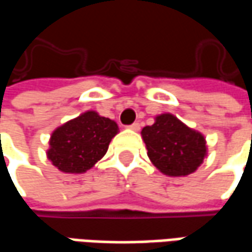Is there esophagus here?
Listing matches in <instances>:
<instances>
[{
	"mask_svg": "<svg viewBox=\"0 0 252 252\" xmlns=\"http://www.w3.org/2000/svg\"><path fill=\"white\" fill-rule=\"evenodd\" d=\"M128 128L132 129V131H139V129H140V124H139V123H133V124H131Z\"/></svg>",
	"mask_w": 252,
	"mask_h": 252,
	"instance_id": "34e87169",
	"label": "esophagus"
}]
</instances>
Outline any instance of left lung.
I'll return each instance as SVG.
<instances>
[{"label": "left lung", "mask_w": 252, "mask_h": 252, "mask_svg": "<svg viewBox=\"0 0 252 252\" xmlns=\"http://www.w3.org/2000/svg\"><path fill=\"white\" fill-rule=\"evenodd\" d=\"M142 137L150 160L160 173L170 177L194 173L206 157L204 135L171 113L157 116L153 126L143 128Z\"/></svg>", "instance_id": "left-lung-1"}]
</instances>
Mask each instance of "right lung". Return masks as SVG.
I'll return each instance as SVG.
<instances>
[{"label": "right lung", "instance_id": "right-lung-1", "mask_svg": "<svg viewBox=\"0 0 252 252\" xmlns=\"http://www.w3.org/2000/svg\"><path fill=\"white\" fill-rule=\"evenodd\" d=\"M117 132L115 121L89 110L52 132L47 158L63 173L81 174L104 157Z\"/></svg>", "mask_w": 252, "mask_h": 252}]
</instances>
